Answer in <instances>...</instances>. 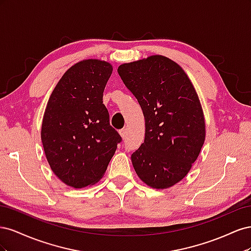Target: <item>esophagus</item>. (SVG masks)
Listing matches in <instances>:
<instances>
[{
  "instance_id": "obj_1",
  "label": "esophagus",
  "mask_w": 251,
  "mask_h": 251,
  "mask_svg": "<svg viewBox=\"0 0 251 251\" xmlns=\"http://www.w3.org/2000/svg\"><path fill=\"white\" fill-rule=\"evenodd\" d=\"M119 134H120L121 137H123V139H126V128H121V130L119 131Z\"/></svg>"
}]
</instances>
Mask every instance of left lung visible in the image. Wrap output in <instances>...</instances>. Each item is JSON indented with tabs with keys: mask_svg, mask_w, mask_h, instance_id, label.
I'll use <instances>...</instances> for the list:
<instances>
[{
	"mask_svg": "<svg viewBox=\"0 0 251 251\" xmlns=\"http://www.w3.org/2000/svg\"><path fill=\"white\" fill-rule=\"evenodd\" d=\"M117 71L146 120L144 142L131 156L134 170L151 187H171L192 169L205 140L198 94L184 70L162 55L123 64Z\"/></svg>",
	"mask_w": 251,
	"mask_h": 251,
	"instance_id": "left-lung-1",
	"label": "left lung"
}]
</instances>
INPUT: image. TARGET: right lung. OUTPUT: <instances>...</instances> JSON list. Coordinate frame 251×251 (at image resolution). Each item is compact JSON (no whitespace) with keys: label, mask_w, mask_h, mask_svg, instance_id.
Listing matches in <instances>:
<instances>
[{"label":"right lung","mask_w":251,"mask_h":251,"mask_svg":"<svg viewBox=\"0 0 251 251\" xmlns=\"http://www.w3.org/2000/svg\"><path fill=\"white\" fill-rule=\"evenodd\" d=\"M112 71L111 64L100 59L75 64L57 82L45 110L41 137L48 163L74 188L100 181L123 140L102 103Z\"/></svg>","instance_id":"right-lung-1"}]
</instances>
